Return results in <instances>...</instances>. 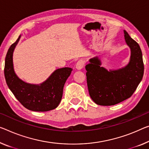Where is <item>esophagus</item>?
<instances>
[{
  "label": "esophagus",
  "mask_w": 149,
  "mask_h": 149,
  "mask_svg": "<svg viewBox=\"0 0 149 149\" xmlns=\"http://www.w3.org/2000/svg\"><path fill=\"white\" fill-rule=\"evenodd\" d=\"M84 61H83V60H80V61H79L77 63V64H76V68L77 70H81L82 68L84 67Z\"/></svg>",
  "instance_id": "34e87169"
}]
</instances>
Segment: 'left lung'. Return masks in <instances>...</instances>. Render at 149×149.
Here are the masks:
<instances>
[{
	"mask_svg": "<svg viewBox=\"0 0 149 149\" xmlns=\"http://www.w3.org/2000/svg\"><path fill=\"white\" fill-rule=\"evenodd\" d=\"M124 36L130 49L127 65L107 70L101 67V61L96 56L89 59L85 67L89 95L98 105L111 106L130 98L143 79L144 64L141 48L126 31Z\"/></svg>",
	"mask_w": 149,
	"mask_h": 149,
	"instance_id": "8db88e82",
	"label": "left lung"
}]
</instances>
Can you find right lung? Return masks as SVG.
I'll list each match as a JSON object with an SVG mask.
<instances>
[{"instance_id":"1","label":"right lung","mask_w":149,"mask_h":149,"mask_svg":"<svg viewBox=\"0 0 149 149\" xmlns=\"http://www.w3.org/2000/svg\"><path fill=\"white\" fill-rule=\"evenodd\" d=\"M20 36L10 46L6 54L4 65L6 84L17 99L30 111L45 112L56 109L61 101L64 85L71 74L72 68H58L40 84H31L23 81L15 72L13 58Z\"/></svg>"}]
</instances>
